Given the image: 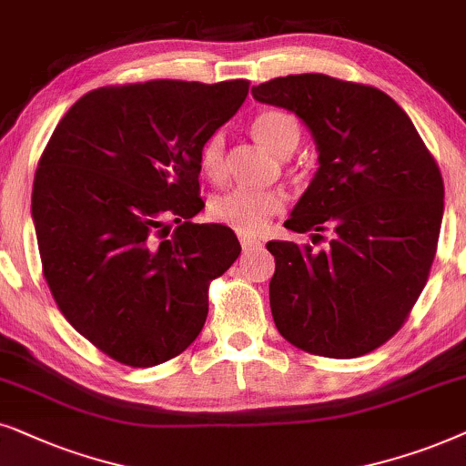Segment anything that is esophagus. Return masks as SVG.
<instances>
[{
  "instance_id": "esophagus-1",
  "label": "esophagus",
  "mask_w": 466,
  "mask_h": 466,
  "mask_svg": "<svg viewBox=\"0 0 466 466\" xmlns=\"http://www.w3.org/2000/svg\"><path fill=\"white\" fill-rule=\"evenodd\" d=\"M264 243L256 237H247V234H240V247H243V251H253V249H259Z\"/></svg>"
}]
</instances>
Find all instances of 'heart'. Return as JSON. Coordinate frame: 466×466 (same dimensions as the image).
<instances>
[{
  "label": "heart",
  "mask_w": 466,
  "mask_h": 466,
  "mask_svg": "<svg viewBox=\"0 0 466 466\" xmlns=\"http://www.w3.org/2000/svg\"><path fill=\"white\" fill-rule=\"evenodd\" d=\"M253 138L277 155H289L300 142V123L285 110H262L251 121ZM226 138L213 132L202 145L200 168L207 177L217 178L223 170ZM283 210V194L277 189L232 187L210 200L213 219L234 228L240 234H259L268 226L270 217Z\"/></svg>",
  "instance_id": "obj_1"
}]
</instances>
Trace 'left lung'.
<instances>
[{
	"label": "left lung",
	"mask_w": 466,
	"mask_h": 466,
	"mask_svg": "<svg viewBox=\"0 0 466 466\" xmlns=\"http://www.w3.org/2000/svg\"><path fill=\"white\" fill-rule=\"evenodd\" d=\"M251 93L300 116L319 153L285 228L313 238L332 232L321 251L266 245L277 330L315 356H364L400 330L428 281L443 219L437 161L405 110L375 86L289 74Z\"/></svg>",
	"instance_id": "8db88e82"
}]
</instances>
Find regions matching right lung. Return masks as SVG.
I'll list each match as a JSON object with an SVG mask.
<instances>
[{
    "label": "right lung",
    "mask_w": 466,
    "mask_h": 466,
    "mask_svg": "<svg viewBox=\"0 0 466 466\" xmlns=\"http://www.w3.org/2000/svg\"><path fill=\"white\" fill-rule=\"evenodd\" d=\"M247 93L240 78L99 86L42 153L31 194L42 272L74 330L116 362L148 369L187 350L210 281L237 262L232 229L189 219L204 208L202 145Z\"/></svg>",
    "instance_id": "obj_1"
}]
</instances>
